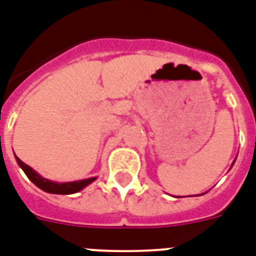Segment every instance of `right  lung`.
Returning a JSON list of instances; mask_svg holds the SVG:
<instances>
[{
	"label": "right lung",
	"instance_id": "add662e5",
	"mask_svg": "<svg viewBox=\"0 0 256 256\" xmlns=\"http://www.w3.org/2000/svg\"><path fill=\"white\" fill-rule=\"evenodd\" d=\"M17 160V164H20V168L24 170V172L26 174V176L32 180V182L36 184L37 187H40L41 190L46 191V192H50V194H74L77 191L82 190L84 187H86L88 183H92L96 178H88L84 179V180H77V182H66V183H57L52 182V180H48V179L42 178L41 175H38L33 168L28 166L26 164H24L18 156H16Z\"/></svg>",
	"mask_w": 256,
	"mask_h": 256
}]
</instances>
